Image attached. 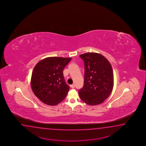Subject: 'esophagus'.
Listing matches in <instances>:
<instances>
[{"mask_svg": "<svg viewBox=\"0 0 146 146\" xmlns=\"http://www.w3.org/2000/svg\"><path fill=\"white\" fill-rule=\"evenodd\" d=\"M70 87L72 88V89H74V84H72L71 86H70Z\"/></svg>", "mask_w": 146, "mask_h": 146, "instance_id": "34e87169", "label": "esophagus"}]
</instances>
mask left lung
I'll return each mask as SVG.
<instances>
[{"label": "left lung", "instance_id": "1", "mask_svg": "<svg viewBox=\"0 0 146 146\" xmlns=\"http://www.w3.org/2000/svg\"><path fill=\"white\" fill-rule=\"evenodd\" d=\"M84 62V81L79 90L81 100L89 105L104 102L113 87V74L107 59L99 53L91 52L80 55Z\"/></svg>", "mask_w": 146, "mask_h": 146}]
</instances>
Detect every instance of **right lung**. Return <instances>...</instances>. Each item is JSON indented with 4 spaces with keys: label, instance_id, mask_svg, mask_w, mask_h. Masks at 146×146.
<instances>
[{
    "label": "right lung",
    "instance_id": "obj_1",
    "mask_svg": "<svg viewBox=\"0 0 146 146\" xmlns=\"http://www.w3.org/2000/svg\"><path fill=\"white\" fill-rule=\"evenodd\" d=\"M72 58L47 57L39 61L32 72L31 84L42 102L55 106L66 97L70 89L63 76L64 68Z\"/></svg>",
    "mask_w": 146,
    "mask_h": 146
}]
</instances>
